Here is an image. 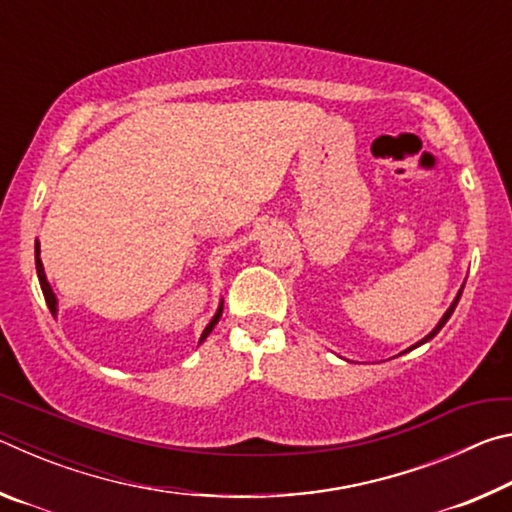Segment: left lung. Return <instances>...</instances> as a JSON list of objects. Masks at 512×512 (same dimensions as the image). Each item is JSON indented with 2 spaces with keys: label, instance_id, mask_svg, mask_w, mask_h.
Wrapping results in <instances>:
<instances>
[{
  "label": "left lung",
  "instance_id": "obj_1",
  "mask_svg": "<svg viewBox=\"0 0 512 512\" xmlns=\"http://www.w3.org/2000/svg\"><path fill=\"white\" fill-rule=\"evenodd\" d=\"M463 287H465V284H463ZM463 287H461V291H458V296H456V300L452 302V305H449V309L445 311V316L443 318H440V323L436 325V327H433V332H429L427 336H424V339L418 343V345H422V343H427V341H431L433 339V336H436L438 332H440V329H443V325L447 323V320H449V316H452L454 314V309H456V305H458V300H461V293H463ZM418 345H413V348H418Z\"/></svg>",
  "mask_w": 512,
  "mask_h": 512
}]
</instances>
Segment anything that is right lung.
<instances>
[{
    "instance_id": "1",
    "label": "right lung",
    "mask_w": 512,
    "mask_h": 512,
    "mask_svg": "<svg viewBox=\"0 0 512 512\" xmlns=\"http://www.w3.org/2000/svg\"><path fill=\"white\" fill-rule=\"evenodd\" d=\"M36 271H38L40 289H42V293H45L47 307H49L51 314L56 316V311H58V300H56V296H54V291H51V287H49V282H47V275H45V268H42V262H40V244H38V241H36ZM221 314H223V305H221L219 309H216V314H214V318L210 320V325H207V327L203 329V334H201V343L207 339V336H210V332H212V329H214V325L219 323Z\"/></svg>"
}]
</instances>
